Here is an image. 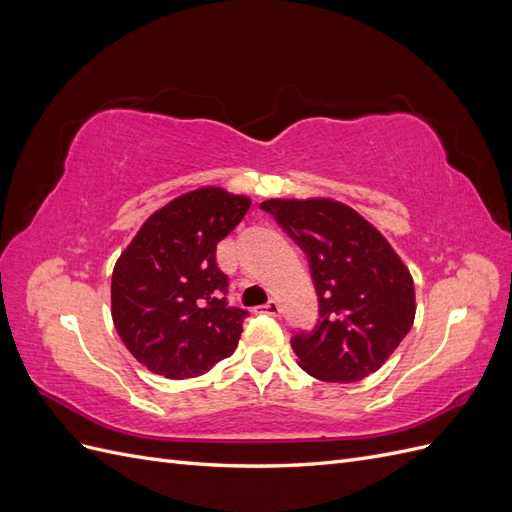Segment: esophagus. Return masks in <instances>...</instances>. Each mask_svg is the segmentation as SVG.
Segmentation results:
<instances>
[{
    "instance_id": "obj_1",
    "label": "esophagus",
    "mask_w": 512,
    "mask_h": 512,
    "mask_svg": "<svg viewBox=\"0 0 512 512\" xmlns=\"http://www.w3.org/2000/svg\"><path fill=\"white\" fill-rule=\"evenodd\" d=\"M256 312H258V314H271V316H277V314L282 312V309H280V303H277V301H269V303H265V305H258V307H256Z\"/></svg>"
}]
</instances>
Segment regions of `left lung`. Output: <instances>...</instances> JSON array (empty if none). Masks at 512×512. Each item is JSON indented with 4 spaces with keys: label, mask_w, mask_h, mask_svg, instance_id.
Returning <instances> with one entry per match:
<instances>
[{
    "label": "left lung",
    "mask_w": 512,
    "mask_h": 512,
    "mask_svg": "<svg viewBox=\"0 0 512 512\" xmlns=\"http://www.w3.org/2000/svg\"><path fill=\"white\" fill-rule=\"evenodd\" d=\"M260 209L275 215L312 265L318 322L312 333L292 337L301 369L324 382L374 374L414 322L416 294L404 260L342 200L269 198Z\"/></svg>",
    "instance_id": "8db88e82"
}]
</instances>
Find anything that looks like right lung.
I'll use <instances>...</instances> for the list:
<instances>
[{"instance_id":"add662e5","label":"right lung","mask_w":512,"mask_h":512,"mask_svg":"<svg viewBox=\"0 0 512 512\" xmlns=\"http://www.w3.org/2000/svg\"><path fill=\"white\" fill-rule=\"evenodd\" d=\"M250 205L218 185L185 192L153 211L117 258L113 324L153 374L196 378L235 352L247 312L226 303L215 247Z\"/></svg>"}]
</instances>
